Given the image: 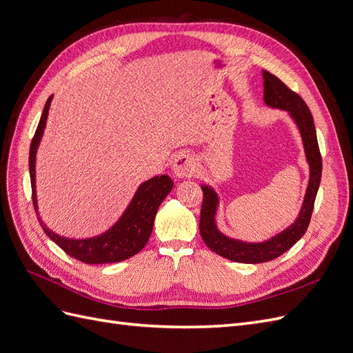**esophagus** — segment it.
Wrapping results in <instances>:
<instances>
[{"label":"esophagus","instance_id":"34e87169","mask_svg":"<svg viewBox=\"0 0 353 353\" xmlns=\"http://www.w3.org/2000/svg\"><path fill=\"white\" fill-rule=\"evenodd\" d=\"M196 159L187 152H181L174 162V172L178 178H187L193 176L196 174Z\"/></svg>","mask_w":353,"mask_h":353}]
</instances>
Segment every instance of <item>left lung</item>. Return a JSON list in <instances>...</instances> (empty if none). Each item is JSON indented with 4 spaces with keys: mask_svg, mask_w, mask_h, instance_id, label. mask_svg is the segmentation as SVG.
I'll return each instance as SVG.
<instances>
[{
    "mask_svg": "<svg viewBox=\"0 0 353 353\" xmlns=\"http://www.w3.org/2000/svg\"><path fill=\"white\" fill-rule=\"evenodd\" d=\"M263 99L271 108L288 110L293 116L294 122L301 130L306 159L311 168V178L306 190L303 206L293 225L284 230L279 236L272 237L263 243H244L240 240H232L223 236L216 228L215 213L218 197L215 191L203 185V203L200 210V236L208 248L223 258L240 263H261L279 258L284 252L292 249L299 240L302 239L307 230L309 222L314 212L315 197L318 193L319 181L323 172V157L319 153V145L316 140V131L314 125V117L311 110L297 92L292 91L287 85L270 73L263 70Z\"/></svg>",
    "mask_w": 353,
    "mask_h": 353,
    "instance_id": "left-lung-1",
    "label": "left lung"
}]
</instances>
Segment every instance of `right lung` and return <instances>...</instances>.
<instances>
[{
  "mask_svg": "<svg viewBox=\"0 0 353 353\" xmlns=\"http://www.w3.org/2000/svg\"><path fill=\"white\" fill-rule=\"evenodd\" d=\"M51 99L52 95L48 97L46 108L42 110L39 123L37 126L35 135L32 138L29 148V174L32 185V201H34L35 212H38L35 194V153L41 141L42 132H44ZM172 179L168 175H160L145 181V183L138 188L131 205L128 206L119 222H116L108 232H104L100 237H94L88 240L63 239L57 236V234L50 231L39 218L38 221L47 236L54 241L61 250H65L69 256H72V258L91 265L121 262L137 254L147 244L153 231L154 216L160 203L165 200V197L169 194V191L172 190Z\"/></svg>",
  "mask_w": 353,
  "mask_h": 353,
  "instance_id": "obj_1",
  "label": "right lung"
}]
</instances>
